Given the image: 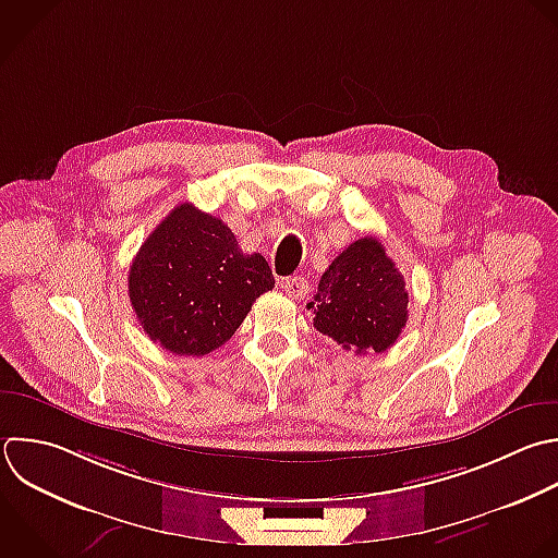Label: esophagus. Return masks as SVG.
Instances as JSON below:
<instances>
[{
  "label": "esophagus",
  "instance_id": "1",
  "mask_svg": "<svg viewBox=\"0 0 558 558\" xmlns=\"http://www.w3.org/2000/svg\"><path fill=\"white\" fill-rule=\"evenodd\" d=\"M281 288L290 299H296V301L305 299V294L310 292V286L303 277H288V279L281 281Z\"/></svg>",
  "mask_w": 558,
  "mask_h": 558
}]
</instances>
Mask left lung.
Returning a JSON list of instances; mask_svg holds the SVG:
<instances>
[{
	"instance_id": "left-lung-1",
	"label": "left lung",
	"mask_w": 558,
	"mask_h": 558,
	"mask_svg": "<svg viewBox=\"0 0 558 558\" xmlns=\"http://www.w3.org/2000/svg\"><path fill=\"white\" fill-rule=\"evenodd\" d=\"M307 310L314 312V327L342 349L384 353L405 327L408 290L381 242L364 235L323 272Z\"/></svg>"
}]
</instances>
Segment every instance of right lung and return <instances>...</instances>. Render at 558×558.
Listing matches in <instances>:
<instances>
[{
    "label": "right lung",
    "mask_w": 558,
    "mask_h": 558,
    "mask_svg": "<svg viewBox=\"0 0 558 558\" xmlns=\"http://www.w3.org/2000/svg\"><path fill=\"white\" fill-rule=\"evenodd\" d=\"M275 288L268 262L244 255L216 216L183 203L148 235L129 272L131 305L148 338L177 355H207Z\"/></svg>",
    "instance_id": "add662e5"
}]
</instances>
